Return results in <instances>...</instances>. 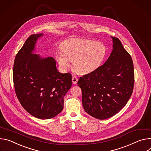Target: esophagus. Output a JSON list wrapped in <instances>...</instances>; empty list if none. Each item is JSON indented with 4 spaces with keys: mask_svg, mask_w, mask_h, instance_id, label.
Here are the masks:
<instances>
[{
    "mask_svg": "<svg viewBox=\"0 0 151 151\" xmlns=\"http://www.w3.org/2000/svg\"><path fill=\"white\" fill-rule=\"evenodd\" d=\"M72 81L73 83H74V84H76V83H77L78 81V78L76 76H73V78H72Z\"/></svg>",
    "mask_w": 151,
    "mask_h": 151,
    "instance_id": "34e87169",
    "label": "esophagus"
}]
</instances>
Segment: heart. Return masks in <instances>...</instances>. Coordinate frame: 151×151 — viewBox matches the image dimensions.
<instances>
[{
	"label": "heart",
	"instance_id": "obj_1",
	"mask_svg": "<svg viewBox=\"0 0 151 151\" xmlns=\"http://www.w3.org/2000/svg\"><path fill=\"white\" fill-rule=\"evenodd\" d=\"M106 47L103 43L88 39L72 38L65 42L62 52L57 55L58 63L66 70L73 60L74 68L81 74H88L97 69L103 62Z\"/></svg>",
	"mask_w": 151,
	"mask_h": 151
}]
</instances>
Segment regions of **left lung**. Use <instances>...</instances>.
I'll return each instance as SVG.
<instances>
[{"label":"left lung","instance_id":"1","mask_svg":"<svg viewBox=\"0 0 151 151\" xmlns=\"http://www.w3.org/2000/svg\"><path fill=\"white\" fill-rule=\"evenodd\" d=\"M111 37L113 50L107 61L80 77L77 83L81 89L84 110L101 120L118 113L127 104L134 83L130 55L118 38Z\"/></svg>","mask_w":151,"mask_h":151}]
</instances>
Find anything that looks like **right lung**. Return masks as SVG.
Returning <instances> with one entry per match:
<instances>
[{
    "label": "right lung",
    "mask_w": 151,
    "mask_h": 151,
    "mask_svg": "<svg viewBox=\"0 0 151 151\" xmlns=\"http://www.w3.org/2000/svg\"><path fill=\"white\" fill-rule=\"evenodd\" d=\"M42 33L30 35L17 54L13 68L15 93L23 107L31 115L48 119L60 113L63 97L72 86L70 73L62 74L52 57L33 54Z\"/></svg>",
    "instance_id": "right-lung-1"
}]
</instances>
